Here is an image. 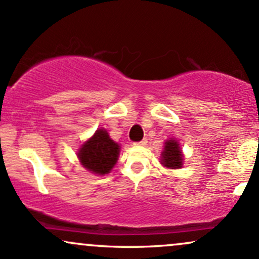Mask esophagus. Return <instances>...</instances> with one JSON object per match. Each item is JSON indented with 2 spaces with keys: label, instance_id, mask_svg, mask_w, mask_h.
I'll list each match as a JSON object with an SVG mask.
<instances>
[{
  "label": "esophagus",
  "instance_id": "obj_1",
  "mask_svg": "<svg viewBox=\"0 0 259 259\" xmlns=\"http://www.w3.org/2000/svg\"><path fill=\"white\" fill-rule=\"evenodd\" d=\"M134 145H136V146H141V147H145L147 145V140L145 139V140H142V141H140V142H136V144H134Z\"/></svg>",
  "mask_w": 259,
  "mask_h": 259
}]
</instances>
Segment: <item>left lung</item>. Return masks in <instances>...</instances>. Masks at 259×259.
Listing matches in <instances>:
<instances>
[{"label":"left lung","mask_w":259,"mask_h":259,"mask_svg":"<svg viewBox=\"0 0 259 259\" xmlns=\"http://www.w3.org/2000/svg\"><path fill=\"white\" fill-rule=\"evenodd\" d=\"M184 154L181 152L179 142L170 139L164 142V148L160 153V163L163 167L170 169H179L183 167Z\"/></svg>","instance_id":"obj_1"}]
</instances>
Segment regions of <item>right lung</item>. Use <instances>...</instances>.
Segmentation results:
<instances>
[{"label": "right lung", "instance_id": "add662e5", "mask_svg": "<svg viewBox=\"0 0 259 259\" xmlns=\"http://www.w3.org/2000/svg\"><path fill=\"white\" fill-rule=\"evenodd\" d=\"M120 146L109 138L105 129H97L78 151V158L84 168L94 174L105 175L112 170L119 157Z\"/></svg>", "mask_w": 259, "mask_h": 259}]
</instances>
